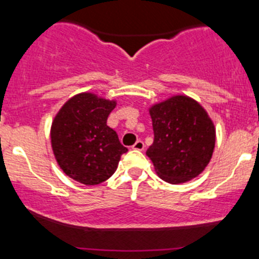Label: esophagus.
Segmentation results:
<instances>
[{
	"label": "esophagus",
	"mask_w": 259,
	"mask_h": 259,
	"mask_svg": "<svg viewBox=\"0 0 259 259\" xmlns=\"http://www.w3.org/2000/svg\"><path fill=\"white\" fill-rule=\"evenodd\" d=\"M133 149L134 150H144V143L142 140H137L135 144L133 145Z\"/></svg>",
	"instance_id": "34e87169"
}]
</instances>
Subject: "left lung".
I'll use <instances>...</instances> for the list:
<instances>
[{
    "label": "left lung",
    "mask_w": 259,
    "mask_h": 259,
    "mask_svg": "<svg viewBox=\"0 0 259 259\" xmlns=\"http://www.w3.org/2000/svg\"><path fill=\"white\" fill-rule=\"evenodd\" d=\"M154 142L147 155L157 175L172 185L204 172L215 148L217 130L206 110L191 97L175 95L152 105Z\"/></svg>",
    "instance_id": "left-lung-1"
}]
</instances>
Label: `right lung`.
Instances as JSON below:
<instances>
[{
	"label": "right lung",
	"instance_id": "obj_1",
	"mask_svg": "<svg viewBox=\"0 0 259 259\" xmlns=\"http://www.w3.org/2000/svg\"><path fill=\"white\" fill-rule=\"evenodd\" d=\"M116 100L81 92L66 101L50 127L53 154L60 169L86 186L99 185L116 170L122 147L115 130L107 126Z\"/></svg>",
	"mask_w": 259,
	"mask_h": 259
}]
</instances>
